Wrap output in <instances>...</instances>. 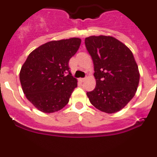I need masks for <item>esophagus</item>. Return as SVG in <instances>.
Wrapping results in <instances>:
<instances>
[{
	"instance_id": "obj_1",
	"label": "esophagus",
	"mask_w": 157,
	"mask_h": 157,
	"mask_svg": "<svg viewBox=\"0 0 157 157\" xmlns=\"http://www.w3.org/2000/svg\"><path fill=\"white\" fill-rule=\"evenodd\" d=\"M86 80V78H79V81L80 82H84Z\"/></svg>"
}]
</instances>
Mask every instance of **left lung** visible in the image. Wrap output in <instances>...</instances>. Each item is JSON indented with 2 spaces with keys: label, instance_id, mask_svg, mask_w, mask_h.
Segmentation results:
<instances>
[{
  "label": "left lung",
  "instance_id": "8db88e82",
  "mask_svg": "<svg viewBox=\"0 0 157 157\" xmlns=\"http://www.w3.org/2000/svg\"><path fill=\"white\" fill-rule=\"evenodd\" d=\"M86 47L94 65L96 87L86 95L96 109L106 113L123 109L134 97L140 74L130 48L112 36H90Z\"/></svg>",
  "mask_w": 157,
  "mask_h": 157
}]
</instances>
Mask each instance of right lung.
<instances>
[{
	"label": "right lung",
	"mask_w": 157,
	"mask_h": 157,
	"mask_svg": "<svg viewBox=\"0 0 157 157\" xmlns=\"http://www.w3.org/2000/svg\"><path fill=\"white\" fill-rule=\"evenodd\" d=\"M81 45V39L51 41L29 54L19 72L26 98L45 113L60 110L68 103L77 79L69 71L68 62Z\"/></svg>",
	"instance_id": "add662e5"
}]
</instances>
